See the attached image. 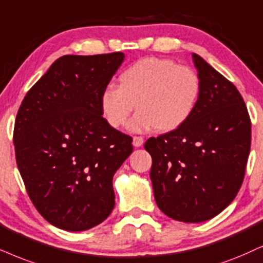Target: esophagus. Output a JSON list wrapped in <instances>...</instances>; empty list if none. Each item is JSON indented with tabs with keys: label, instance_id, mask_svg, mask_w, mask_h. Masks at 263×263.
<instances>
[{
	"label": "esophagus",
	"instance_id": "esophagus-1",
	"mask_svg": "<svg viewBox=\"0 0 263 263\" xmlns=\"http://www.w3.org/2000/svg\"><path fill=\"white\" fill-rule=\"evenodd\" d=\"M134 145L135 147H142L143 143H144V139H143V137H141V136H135L134 137Z\"/></svg>",
	"mask_w": 263,
	"mask_h": 263
}]
</instances>
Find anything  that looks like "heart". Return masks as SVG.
Listing matches in <instances>:
<instances>
[{
	"label": "heart",
	"mask_w": 263,
	"mask_h": 263,
	"mask_svg": "<svg viewBox=\"0 0 263 263\" xmlns=\"http://www.w3.org/2000/svg\"><path fill=\"white\" fill-rule=\"evenodd\" d=\"M201 91L200 79L189 66L168 58L148 57L131 64L119 76V86L101 93V110L111 127L126 125L137 104L131 127L171 132L188 121Z\"/></svg>",
	"instance_id": "obj_1"
}]
</instances>
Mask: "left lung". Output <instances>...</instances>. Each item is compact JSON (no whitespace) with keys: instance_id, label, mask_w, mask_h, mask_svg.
<instances>
[{"instance_id":"1","label":"left lung","mask_w":263,"mask_h":263,"mask_svg":"<svg viewBox=\"0 0 263 263\" xmlns=\"http://www.w3.org/2000/svg\"><path fill=\"white\" fill-rule=\"evenodd\" d=\"M201 91L188 121L152 137L151 179L159 209L176 221L198 223L223 211L244 181L251 121L229 80L193 53Z\"/></svg>"}]
</instances>
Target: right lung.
<instances>
[{"label":"right lung","instance_id":"add662e5","mask_svg":"<svg viewBox=\"0 0 263 263\" xmlns=\"http://www.w3.org/2000/svg\"><path fill=\"white\" fill-rule=\"evenodd\" d=\"M124 57L63 55L19 107L16 165L36 210L61 229L86 231L114 209L112 177L134 147L103 118L99 99Z\"/></svg>","mask_w":263,"mask_h":263}]
</instances>
